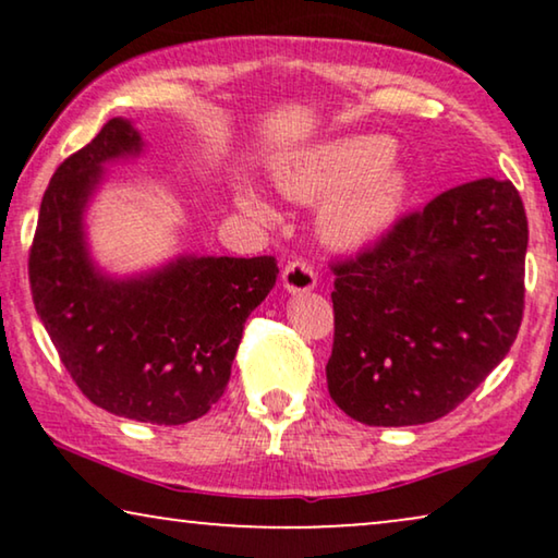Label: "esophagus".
I'll return each instance as SVG.
<instances>
[{
    "label": "esophagus",
    "instance_id": "1",
    "mask_svg": "<svg viewBox=\"0 0 558 558\" xmlns=\"http://www.w3.org/2000/svg\"><path fill=\"white\" fill-rule=\"evenodd\" d=\"M281 281H284L287 292L304 294V292H312V289L317 287V274L307 262L294 258V262H289L284 266V271H281Z\"/></svg>",
    "mask_w": 558,
    "mask_h": 558
}]
</instances>
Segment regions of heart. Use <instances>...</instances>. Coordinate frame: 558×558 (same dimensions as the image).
<instances>
[{
  "label": "heart",
  "instance_id": "obj_1",
  "mask_svg": "<svg viewBox=\"0 0 558 558\" xmlns=\"http://www.w3.org/2000/svg\"><path fill=\"white\" fill-rule=\"evenodd\" d=\"M274 178L294 201L319 203L323 235L340 248H361L386 235L411 193L409 170L380 134L332 136L292 151ZM235 203L256 218L269 216V205L248 182L235 187Z\"/></svg>",
  "mask_w": 558,
  "mask_h": 558
}]
</instances>
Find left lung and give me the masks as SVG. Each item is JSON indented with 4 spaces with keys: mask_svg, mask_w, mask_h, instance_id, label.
I'll use <instances>...</instances> for the list:
<instances>
[{
    "mask_svg": "<svg viewBox=\"0 0 558 558\" xmlns=\"http://www.w3.org/2000/svg\"><path fill=\"white\" fill-rule=\"evenodd\" d=\"M525 248L513 182L483 178L437 195L335 266L332 401L368 426L449 414L513 345Z\"/></svg>",
    "mask_w": 558,
    "mask_h": 558,
    "instance_id": "obj_1",
    "label": "left lung"
}]
</instances>
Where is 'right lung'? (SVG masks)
<instances>
[{"label": "right lung", "instance_id": "obj_1", "mask_svg": "<svg viewBox=\"0 0 558 558\" xmlns=\"http://www.w3.org/2000/svg\"><path fill=\"white\" fill-rule=\"evenodd\" d=\"M142 151L134 121L117 117L58 167L29 248V287L60 361L96 407L178 426L208 414L223 396L243 323L279 269L271 256L197 254L129 277L98 266L86 210L106 165Z\"/></svg>", "mask_w": 558, "mask_h": 558}]
</instances>
